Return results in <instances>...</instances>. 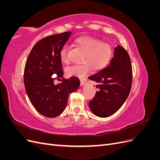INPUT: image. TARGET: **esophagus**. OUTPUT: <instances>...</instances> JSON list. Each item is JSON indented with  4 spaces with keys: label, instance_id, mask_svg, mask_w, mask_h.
Listing matches in <instances>:
<instances>
[{
    "label": "esophagus",
    "instance_id": "1",
    "mask_svg": "<svg viewBox=\"0 0 160 160\" xmlns=\"http://www.w3.org/2000/svg\"><path fill=\"white\" fill-rule=\"evenodd\" d=\"M85 84V81H83V80H81V83H80L81 86H83V85H84Z\"/></svg>",
    "mask_w": 160,
    "mask_h": 160
}]
</instances>
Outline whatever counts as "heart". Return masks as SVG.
<instances>
[{
  "label": "heart",
  "instance_id": "1",
  "mask_svg": "<svg viewBox=\"0 0 160 160\" xmlns=\"http://www.w3.org/2000/svg\"><path fill=\"white\" fill-rule=\"evenodd\" d=\"M76 45L83 49L85 54L81 65H75L66 69L67 74L79 78L85 77L93 69L100 70L107 65L113 55V48L109 43L91 37H82L75 40ZM68 47L65 45L60 51V59L62 62H68Z\"/></svg>",
  "mask_w": 160,
  "mask_h": 160
}]
</instances>
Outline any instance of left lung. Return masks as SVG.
I'll list each match as a JSON object with an SVG mask.
<instances>
[{
    "label": "left lung",
    "instance_id": "obj_1",
    "mask_svg": "<svg viewBox=\"0 0 160 160\" xmlns=\"http://www.w3.org/2000/svg\"><path fill=\"white\" fill-rule=\"evenodd\" d=\"M110 62L98 73L88 79L99 84L95 98L89 105L94 115L108 118L118 111L129 94L132 83V68L128 52L118 45L114 48Z\"/></svg>",
    "mask_w": 160,
    "mask_h": 160
}]
</instances>
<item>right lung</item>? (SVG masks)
Masks as SVG:
<instances>
[{"label": "right lung", "mask_w": 160, "mask_h": 160, "mask_svg": "<svg viewBox=\"0 0 160 160\" xmlns=\"http://www.w3.org/2000/svg\"><path fill=\"white\" fill-rule=\"evenodd\" d=\"M71 34L69 31L43 38L34 45L26 62L24 84L27 95L35 109L47 118L59 115L66 108L69 93L80 85L76 77L63 78L57 85L51 77L53 74L58 78L63 76L60 51Z\"/></svg>", "instance_id": "right-lung-1"}]
</instances>
